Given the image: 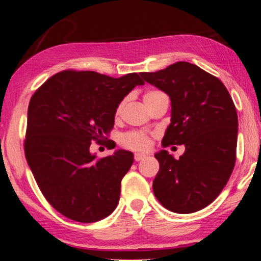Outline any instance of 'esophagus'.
Here are the masks:
<instances>
[{"label":"esophagus","mask_w":261,"mask_h":261,"mask_svg":"<svg viewBox=\"0 0 261 261\" xmlns=\"http://www.w3.org/2000/svg\"><path fill=\"white\" fill-rule=\"evenodd\" d=\"M145 157H146L145 153H139V152L134 153V160H136L137 162H139V161L144 160V159H145Z\"/></svg>","instance_id":"34e87169"}]
</instances>
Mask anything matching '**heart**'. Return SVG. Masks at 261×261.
Here are the masks:
<instances>
[{
	"label": "heart",
	"mask_w": 261,
	"mask_h": 261,
	"mask_svg": "<svg viewBox=\"0 0 261 261\" xmlns=\"http://www.w3.org/2000/svg\"><path fill=\"white\" fill-rule=\"evenodd\" d=\"M162 95L166 94L160 91H149L144 94V101H145V104L147 105L152 100H155V99L160 98V96ZM122 108H123V102H121V104L117 106V109H116V116L121 114ZM120 143L122 146L125 147V149L145 151L149 149L151 145V136L144 130H130L122 134L120 138Z\"/></svg>",
	"instance_id": "heart-1"
}]
</instances>
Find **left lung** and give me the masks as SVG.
<instances>
[{
    "mask_svg": "<svg viewBox=\"0 0 261 261\" xmlns=\"http://www.w3.org/2000/svg\"><path fill=\"white\" fill-rule=\"evenodd\" d=\"M140 75L172 101L162 146L185 145L178 160L166 150L155 155L160 170L153 194L174 213L201 211L223 191L236 162L239 118L232 98L218 77L186 62Z\"/></svg>",
    "mask_w": 261,
    "mask_h": 261,
    "instance_id": "8db88e82",
    "label": "left lung"
}]
</instances>
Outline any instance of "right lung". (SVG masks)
Here are the masks:
<instances>
[{
    "label": "right lung",
    "instance_id": "obj_1",
    "mask_svg": "<svg viewBox=\"0 0 261 261\" xmlns=\"http://www.w3.org/2000/svg\"><path fill=\"white\" fill-rule=\"evenodd\" d=\"M138 85L144 81L137 72L114 79L64 70L31 96L25 157L42 195L64 217L94 223L117 207L121 180L133 165V153L118 150L96 159L89 147L92 141L108 139L116 109Z\"/></svg>",
    "mask_w": 261,
    "mask_h": 261
}]
</instances>
